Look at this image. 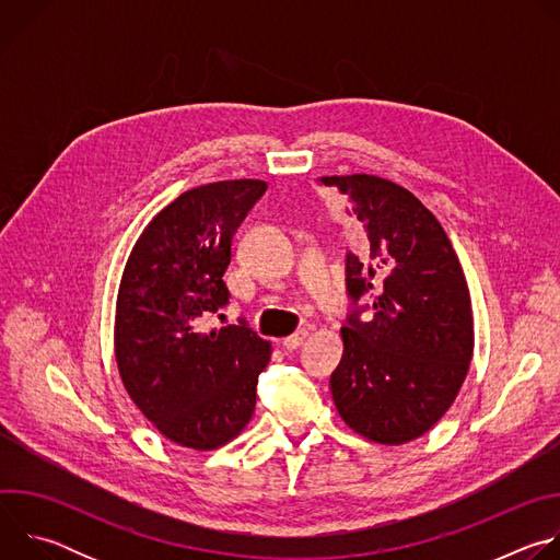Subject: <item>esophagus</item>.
<instances>
[{"instance_id": "esophagus-1", "label": "esophagus", "mask_w": 560, "mask_h": 560, "mask_svg": "<svg viewBox=\"0 0 560 560\" xmlns=\"http://www.w3.org/2000/svg\"><path fill=\"white\" fill-rule=\"evenodd\" d=\"M307 339V330H296L294 335H290V337H285L283 341H281V346H283V350H288V352H292V350H296L303 341Z\"/></svg>"}]
</instances>
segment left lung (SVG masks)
I'll return each mask as SVG.
<instances>
[{
    "label": "left lung",
    "mask_w": 560,
    "mask_h": 560,
    "mask_svg": "<svg viewBox=\"0 0 560 560\" xmlns=\"http://www.w3.org/2000/svg\"><path fill=\"white\" fill-rule=\"evenodd\" d=\"M348 199L361 250L348 253L354 301L374 294L341 328L343 359L330 376L335 406L357 434L381 445L423 436L447 412L474 352L471 301L439 219L406 188L374 175L316 179Z\"/></svg>",
    "instance_id": "obj_1"
}]
</instances>
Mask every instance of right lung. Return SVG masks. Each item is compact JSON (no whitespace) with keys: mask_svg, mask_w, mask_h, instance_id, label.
Instances as JSON below:
<instances>
[{"mask_svg":"<svg viewBox=\"0 0 560 560\" xmlns=\"http://www.w3.org/2000/svg\"><path fill=\"white\" fill-rule=\"evenodd\" d=\"M266 188L232 179L179 195L143 228L121 275L119 376L141 415L190 450H217L244 432L270 361V341L244 322L201 328L208 312L228 303L232 234Z\"/></svg>","mask_w":560,"mask_h":560,"instance_id":"obj_1","label":"right lung"}]
</instances>
